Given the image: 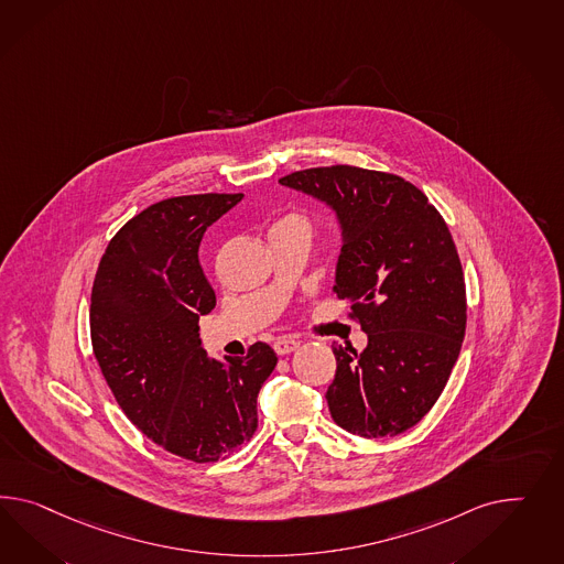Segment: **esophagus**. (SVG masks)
I'll return each mask as SVG.
<instances>
[{"instance_id":"esophagus-1","label":"esophagus","mask_w":564,"mask_h":564,"mask_svg":"<svg viewBox=\"0 0 564 564\" xmlns=\"http://www.w3.org/2000/svg\"><path fill=\"white\" fill-rule=\"evenodd\" d=\"M273 349L276 355H290L293 350L300 349V343L295 338H279L274 340Z\"/></svg>"}]
</instances>
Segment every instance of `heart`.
Here are the masks:
<instances>
[{"mask_svg":"<svg viewBox=\"0 0 564 564\" xmlns=\"http://www.w3.org/2000/svg\"><path fill=\"white\" fill-rule=\"evenodd\" d=\"M285 224H291V226H302V228L307 229V221H305L304 217H300V215H290V217L281 219L276 226H285Z\"/></svg>","mask_w":564,"mask_h":564,"instance_id":"heart-1","label":"heart"}]
</instances>
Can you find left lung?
<instances>
[{
  "mask_svg": "<svg viewBox=\"0 0 564 564\" xmlns=\"http://www.w3.org/2000/svg\"><path fill=\"white\" fill-rule=\"evenodd\" d=\"M279 183L335 212L336 295L352 302L367 335L361 352L333 345L330 414L367 440L400 435L442 397L466 333V283L447 224L423 191L388 172L310 167Z\"/></svg>",
  "mask_w": 564,
  "mask_h": 564,
  "instance_id": "left-lung-1",
  "label": "left lung"
}]
</instances>
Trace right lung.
Here are the masks:
<instances>
[{
  "instance_id": "add662e5",
  "label": "right lung",
  "mask_w": 564,
  "mask_h": 564,
  "mask_svg": "<svg viewBox=\"0 0 564 564\" xmlns=\"http://www.w3.org/2000/svg\"><path fill=\"white\" fill-rule=\"evenodd\" d=\"M242 197L153 203L108 242L91 288V349L119 406L153 443L197 464L254 435L257 398L276 366L267 343L217 361L198 338V316L215 307L198 246Z\"/></svg>"
}]
</instances>
